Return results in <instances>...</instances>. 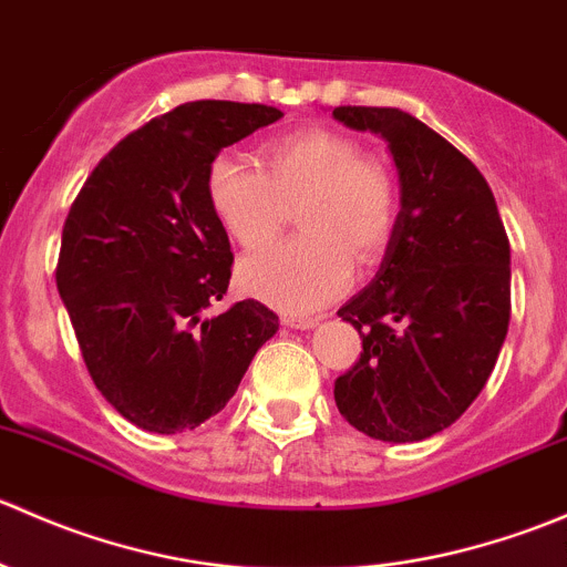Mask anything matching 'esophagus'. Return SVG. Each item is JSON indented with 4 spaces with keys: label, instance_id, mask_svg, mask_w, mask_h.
Returning a JSON list of instances; mask_svg holds the SVG:
<instances>
[{
    "label": "esophagus",
    "instance_id": "1",
    "mask_svg": "<svg viewBox=\"0 0 567 567\" xmlns=\"http://www.w3.org/2000/svg\"><path fill=\"white\" fill-rule=\"evenodd\" d=\"M320 318H299V316H282V326H288V329H316Z\"/></svg>",
    "mask_w": 567,
    "mask_h": 567
}]
</instances>
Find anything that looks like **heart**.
I'll return each instance as SVG.
<instances>
[{
	"instance_id": "1",
	"label": "heart",
	"mask_w": 567,
	"mask_h": 567,
	"mask_svg": "<svg viewBox=\"0 0 567 567\" xmlns=\"http://www.w3.org/2000/svg\"><path fill=\"white\" fill-rule=\"evenodd\" d=\"M260 164L210 162L205 192L216 219L238 247L260 249L299 205L301 236L241 260L238 285L274 310L316 312L348 288L353 255L373 262L384 251L394 225L392 177L364 158L359 142L326 128L277 136Z\"/></svg>"
}]
</instances>
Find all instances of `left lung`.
<instances>
[{
    "instance_id": "1",
    "label": "left lung",
    "mask_w": 567,
    "mask_h": 567,
    "mask_svg": "<svg viewBox=\"0 0 567 567\" xmlns=\"http://www.w3.org/2000/svg\"><path fill=\"white\" fill-rule=\"evenodd\" d=\"M331 117L386 142L400 210L373 282L337 310L362 334L334 381L340 414L392 444L431 439L472 405L511 320V244L480 169L422 120L392 106Z\"/></svg>"
}]
</instances>
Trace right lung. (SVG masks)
I'll list each match as a JSON object with an SVG mask.
<instances>
[{"mask_svg":"<svg viewBox=\"0 0 567 567\" xmlns=\"http://www.w3.org/2000/svg\"><path fill=\"white\" fill-rule=\"evenodd\" d=\"M279 117L236 101L175 106L117 142L71 205L56 290L99 392L142 431L219 414L277 334L260 301L216 310L233 251L205 177L221 147Z\"/></svg>","mask_w":567,"mask_h":567,"instance_id":"add662e5","label":"right lung"}]
</instances>
